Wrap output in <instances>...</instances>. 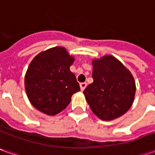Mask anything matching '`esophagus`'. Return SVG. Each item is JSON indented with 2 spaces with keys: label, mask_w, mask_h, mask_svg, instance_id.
Returning a JSON list of instances; mask_svg holds the SVG:
<instances>
[{
  "label": "esophagus",
  "mask_w": 155,
  "mask_h": 155,
  "mask_svg": "<svg viewBox=\"0 0 155 155\" xmlns=\"http://www.w3.org/2000/svg\"><path fill=\"white\" fill-rule=\"evenodd\" d=\"M87 86V84L86 83H81L80 84V88H81V91H83L85 88H86Z\"/></svg>",
  "instance_id": "obj_1"
}]
</instances>
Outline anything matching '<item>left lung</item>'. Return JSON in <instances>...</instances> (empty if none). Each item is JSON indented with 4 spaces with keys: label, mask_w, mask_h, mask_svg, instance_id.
Listing matches in <instances>:
<instances>
[{
    "label": "left lung",
    "mask_w": 155,
    "mask_h": 155,
    "mask_svg": "<svg viewBox=\"0 0 155 155\" xmlns=\"http://www.w3.org/2000/svg\"><path fill=\"white\" fill-rule=\"evenodd\" d=\"M92 65L93 83L84 91L91 110L104 121L120 117L134 102L136 88L133 76L111 55L94 59Z\"/></svg>",
    "instance_id": "1"
}]
</instances>
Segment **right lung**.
Listing matches in <instances>:
<instances>
[{
  "mask_svg": "<svg viewBox=\"0 0 155 155\" xmlns=\"http://www.w3.org/2000/svg\"><path fill=\"white\" fill-rule=\"evenodd\" d=\"M73 62L74 58L61 46L42 51L33 58L25 76V89L34 108L54 116L67 107L71 96L80 91L70 71Z\"/></svg>",
  "mask_w": 155,
  "mask_h": 155,
  "instance_id": "obj_1",
  "label": "right lung"
}]
</instances>
